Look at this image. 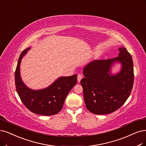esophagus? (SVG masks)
I'll list each match as a JSON object with an SVG mask.
<instances>
[{
  "label": "esophagus",
  "mask_w": 146,
  "mask_h": 146,
  "mask_svg": "<svg viewBox=\"0 0 146 146\" xmlns=\"http://www.w3.org/2000/svg\"><path fill=\"white\" fill-rule=\"evenodd\" d=\"M83 78V76L81 75V74H78V76H77V81H78V82H80V81H81V80Z\"/></svg>",
  "instance_id": "1"
}]
</instances>
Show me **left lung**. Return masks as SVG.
Returning a JSON list of instances; mask_svg holds the SVG:
<instances>
[{
	"mask_svg": "<svg viewBox=\"0 0 146 146\" xmlns=\"http://www.w3.org/2000/svg\"><path fill=\"white\" fill-rule=\"evenodd\" d=\"M118 57L108 60L92 61L84 68V78L80 83L87 109L95 114L111 113L118 110L129 98L133 84L132 58L121 46ZM121 64L120 71L113 74L110 69Z\"/></svg>",
	"mask_w": 146,
	"mask_h": 146,
	"instance_id": "1",
	"label": "left lung"
}]
</instances>
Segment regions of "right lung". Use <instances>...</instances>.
<instances>
[{
    "instance_id": "right-lung-1",
    "label": "right lung",
    "mask_w": 146,
    "mask_h": 146,
    "mask_svg": "<svg viewBox=\"0 0 146 146\" xmlns=\"http://www.w3.org/2000/svg\"><path fill=\"white\" fill-rule=\"evenodd\" d=\"M31 49L23 50L17 63L15 72L17 92L23 104L33 113L43 115L57 114L62 109L68 94L77 83V75L60 77L45 89L33 90L26 86L20 75V64L23 56Z\"/></svg>"
}]
</instances>
